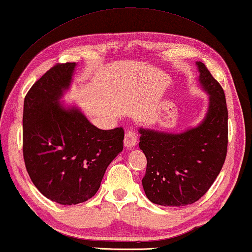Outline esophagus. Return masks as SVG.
<instances>
[{"label":"esophagus","instance_id":"esophagus-1","mask_svg":"<svg viewBox=\"0 0 252 252\" xmlns=\"http://www.w3.org/2000/svg\"><path fill=\"white\" fill-rule=\"evenodd\" d=\"M135 143H136L135 133L133 131H127L125 135V141H123L125 148L126 150H131V149L135 146Z\"/></svg>","mask_w":252,"mask_h":252}]
</instances>
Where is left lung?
I'll return each instance as SVG.
<instances>
[{
	"label": "left lung",
	"instance_id": "8db88e82",
	"mask_svg": "<svg viewBox=\"0 0 252 252\" xmlns=\"http://www.w3.org/2000/svg\"><path fill=\"white\" fill-rule=\"evenodd\" d=\"M208 108L198 126L181 132L140 127L139 147L147 158L143 190L151 202L182 207L202 197L227 156L228 110L224 92L202 62H195Z\"/></svg>",
	"mask_w": 252,
	"mask_h": 252
}]
</instances>
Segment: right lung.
<instances>
[{"mask_svg":"<svg viewBox=\"0 0 252 252\" xmlns=\"http://www.w3.org/2000/svg\"><path fill=\"white\" fill-rule=\"evenodd\" d=\"M76 63L58 64L30 89L23 108L25 167L40 192L64 206L96 193L106 168L123 150L122 127L101 130L62 101Z\"/></svg>","mask_w":252,"mask_h":252,"instance_id":"add662e5","label":"right lung"}]
</instances>
